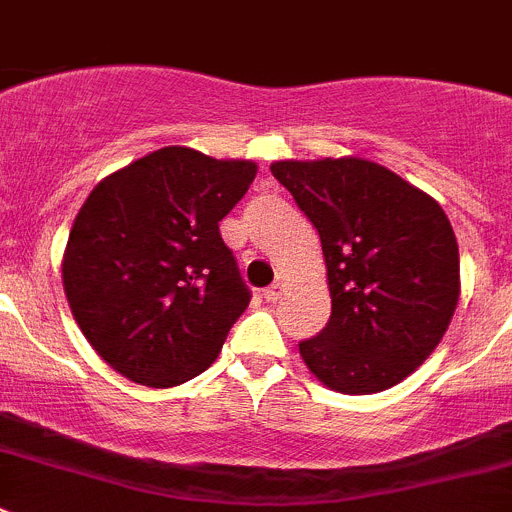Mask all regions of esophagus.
Listing matches in <instances>:
<instances>
[{
	"label": "esophagus",
	"instance_id": "obj_1",
	"mask_svg": "<svg viewBox=\"0 0 512 512\" xmlns=\"http://www.w3.org/2000/svg\"><path fill=\"white\" fill-rule=\"evenodd\" d=\"M282 292H285V285L277 280V282H272L270 287H265V290H262V297H265L267 302H277L282 297Z\"/></svg>",
	"mask_w": 512,
	"mask_h": 512
}]
</instances>
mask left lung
<instances>
[{"label": "left lung", "mask_w": 512, "mask_h": 512, "mask_svg": "<svg viewBox=\"0 0 512 512\" xmlns=\"http://www.w3.org/2000/svg\"><path fill=\"white\" fill-rule=\"evenodd\" d=\"M317 227L332 312L300 355L327 388L380 393L428 360L460 295V257L443 207L360 157L270 167Z\"/></svg>", "instance_id": "obj_1"}]
</instances>
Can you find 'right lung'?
I'll list each match as a JSON object with an SVG mask.
<instances>
[{
	"label": "right lung",
	"instance_id": "1",
	"mask_svg": "<svg viewBox=\"0 0 512 512\" xmlns=\"http://www.w3.org/2000/svg\"><path fill=\"white\" fill-rule=\"evenodd\" d=\"M255 175V162L165 147L89 192L62 280L79 330L119 375L172 388L220 355L252 297L220 220Z\"/></svg>",
	"mask_w": 512,
	"mask_h": 512
}]
</instances>
